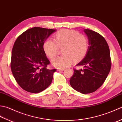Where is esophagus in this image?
<instances>
[{
  "instance_id": "obj_1",
  "label": "esophagus",
  "mask_w": 122,
  "mask_h": 122,
  "mask_svg": "<svg viewBox=\"0 0 122 122\" xmlns=\"http://www.w3.org/2000/svg\"><path fill=\"white\" fill-rule=\"evenodd\" d=\"M64 70V69H58V71H63Z\"/></svg>"
}]
</instances>
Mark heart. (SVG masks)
Listing matches in <instances>:
<instances>
[{"label": "heart", "instance_id": "heart-1", "mask_svg": "<svg viewBox=\"0 0 122 122\" xmlns=\"http://www.w3.org/2000/svg\"><path fill=\"white\" fill-rule=\"evenodd\" d=\"M63 48V56H58L51 61L56 68L64 69L74 61L81 60L86 56L88 50V41L84 36L75 30L63 29L56 33L55 40L49 39L44 43L43 49L46 55L52 59Z\"/></svg>", "mask_w": 122, "mask_h": 122}]
</instances>
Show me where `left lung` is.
<instances>
[{
	"instance_id": "1",
	"label": "left lung",
	"mask_w": 122,
	"mask_h": 122,
	"mask_svg": "<svg viewBox=\"0 0 122 122\" xmlns=\"http://www.w3.org/2000/svg\"><path fill=\"white\" fill-rule=\"evenodd\" d=\"M84 32L88 39V50L76 65L83 66V69H74L70 84L76 91L87 94L95 92L103 84L111 63L109 47L104 38L91 30L85 29Z\"/></svg>"
}]
</instances>
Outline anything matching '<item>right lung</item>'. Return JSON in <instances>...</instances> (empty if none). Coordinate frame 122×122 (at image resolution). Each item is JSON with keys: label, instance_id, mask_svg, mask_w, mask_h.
Listing matches in <instances>:
<instances>
[{"label": "right lung", "instance_id": "right-lung-1", "mask_svg": "<svg viewBox=\"0 0 122 122\" xmlns=\"http://www.w3.org/2000/svg\"><path fill=\"white\" fill-rule=\"evenodd\" d=\"M56 31L33 27L22 33L15 41L11 53V71L18 84L27 92H41L51 83L56 70L46 69L50 61L43 45Z\"/></svg>", "mask_w": 122, "mask_h": 122}]
</instances>
